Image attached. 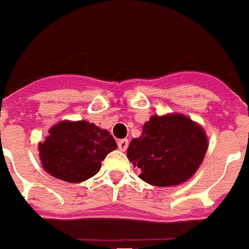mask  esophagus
Wrapping results in <instances>:
<instances>
[{"label":"esophagus","instance_id":"1","mask_svg":"<svg viewBox=\"0 0 249 249\" xmlns=\"http://www.w3.org/2000/svg\"><path fill=\"white\" fill-rule=\"evenodd\" d=\"M118 147H120L121 151H126L127 147H128V140H120L118 141Z\"/></svg>","mask_w":249,"mask_h":249}]
</instances>
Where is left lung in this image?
<instances>
[{"label": "left lung", "instance_id": "8db88e82", "mask_svg": "<svg viewBox=\"0 0 249 249\" xmlns=\"http://www.w3.org/2000/svg\"><path fill=\"white\" fill-rule=\"evenodd\" d=\"M201 124L180 113L151 116L142 135L132 139L127 158L139 178L157 187L179 186L194 177L209 147Z\"/></svg>", "mask_w": 249, "mask_h": 249}]
</instances>
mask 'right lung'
Wrapping results in <instances>:
<instances>
[{
  "label": "right lung",
  "instance_id": "right-lung-1",
  "mask_svg": "<svg viewBox=\"0 0 249 249\" xmlns=\"http://www.w3.org/2000/svg\"><path fill=\"white\" fill-rule=\"evenodd\" d=\"M38 143L39 159L57 179L79 183L99 172L102 161L117 143L107 129L88 121H61Z\"/></svg>",
  "mask_w": 249,
  "mask_h": 249
}]
</instances>
